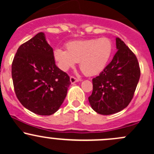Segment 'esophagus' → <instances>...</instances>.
<instances>
[{"label": "esophagus", "mask_w": 154, "mask_h": 154, "mask_svg": "<svg viewBox=\"0 0 154 154\" xmlns=\"http://www.w3.org/2000/svg\"><path fill=\"white\" fill-rule=\"evenodd\" d=\"M79 80H80L79 79L76 78V77H70V81H71V84H74V83H77V82H79Z\"/></svg>", "instance_id": "34e87169"}]
</instances>
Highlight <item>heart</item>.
Returning <instances> with one entry per match:
<instances>
[{"instance_id":"1","label":"heart","mask_w":154,"mask_h":154,"mask_svg":"<svg viewBox=\"0 0 154 154\" xmlns=\"http://www.w3.org/2000/svg\"><path fill=\"white\" fill-rule=\"evenodd\" d=\"M66 49L57 48L54 60L59 68L66 71L79 62L80 68L86 75L101 72L109 61L113 51L112 42L106 37L69 42Z\"/></svg>"}]
</instances>
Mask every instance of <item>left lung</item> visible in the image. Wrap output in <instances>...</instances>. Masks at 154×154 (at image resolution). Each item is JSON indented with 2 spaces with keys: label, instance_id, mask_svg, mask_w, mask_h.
<instances>
[{
  "label": "left lung",
  "instance_id": "obj_1",
  "mask_svg": "<svg viewBox=\"0 0 154 154\" xmlns=\"http://www.w3.org/2000/svg\"><path fill=\"white\" fill-rule=\"evenodd\" d=\"M116 48L111 63L92 80L93 91L88 101L100 115L115 114L128 106L140 78L135 54L119 38H116Z\"/></svg>",
  "mask_w": 154,
  "mask_h": 154
}]
</instances>
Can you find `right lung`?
I'll return each instance as SVG.
<instances>
[{
    "mask_svg": "<svg viewBox=\"0 0 154 154\" xmlns=\"http://www.w3.org/2000/svg\"><path fill=\"white\" fill-rule=\"evenodd\" d=\"M12 77L18 100L40 116H51L60 109L71 84L69 76L56 66L53 48L42 32L18 48Z\"/></svg>",
    "mask_w": 154,
    "mask_h": 154,
    "instance_id": "obj_1",
    "label": "right lung"
}]
</instances>
